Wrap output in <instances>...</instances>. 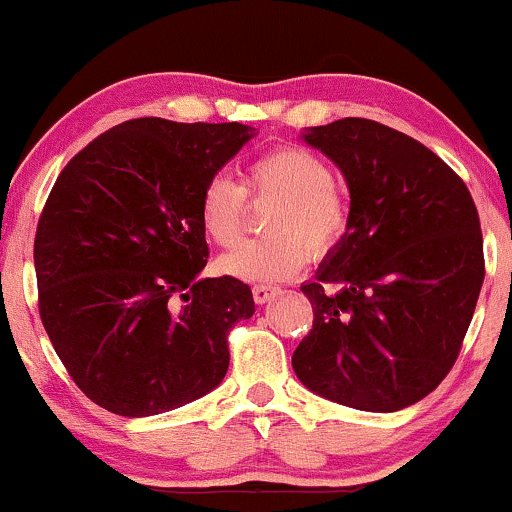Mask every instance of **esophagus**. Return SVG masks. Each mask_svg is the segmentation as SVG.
<instances>
[{"label":"esophagus","mask_w":512,"mask_h":512,"mask_svg":"<svg viewBox=\"0 0 512 512\" xmlns=\"http://www.w3.org/2000/svg\"><path fill=\"white\" fill-rule=\"evenodd\" d=\"M279 293H281L279 286H272V284L252 286V298H255V303H269L274 296H279Z\"/></svg>","instance_id":"34e87169"}]
</instances>
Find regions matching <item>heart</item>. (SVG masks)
I'll use <instances>...</instances> for the list:
<instances>
[{
    "label": "heart",
    "instance_id": "b5f03b06",
    "mask_svg": "<svg viewBox=\"0 0 512 512\" xmlns=\"http://www.w3.org/2000/svg\"><path fill=\"white\" fill-rule=\"evenodd\" d=\"M253 201L274 198L265 217L270 233L228 252L226 274L245 281H284L301 272L315 255H327L342 243L351 226L349 195L332 178V166L303 146H276L252 158L243 185L214 175L199 195V223L219 248H232L242 232L244 195Z\"/></svg>",
    "mask_w": 512,
    "mask_h": 512
}]
</instances>
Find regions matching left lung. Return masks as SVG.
Here are the masks:
<instances>
[{"instance_id": "1", "label": "left lung", "mask_w": 512, "mask_h": 512, "mask_svg": "<svg viewBox=\"0 0 512 512\" xmlns=\"http://www.w3.org/2000/svg\"><path fill=\"white\" fill-rule=\"evenodd\" d=\"M305 142L349 182L351 226L301 286L315 317L293 370L344 407L404 409L460 356L486 274L479 211L443 158L375 120L344 117Z\"/></svg>"}]
</instances>
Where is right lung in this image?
<instances>
[{
  "instance_id": "obj_1",
  "label": "right lung",
  "mask_w": 512,
  "mask_h": 512,
  "mask_svg": "<svg viewBox=\"0 0 512 512\" xmlns=\"http://www.w3.org/2000/svg\"><path fill=\"white\" fill-rule=\"evenodd\" d=\"M250 137L240 122L137 117L93 139L52 185L33 245L40 320L98 407L163 414L226 375L228 332L255 301L236 276L199 279V195Z\"/></svg>"
}]
</instances>
